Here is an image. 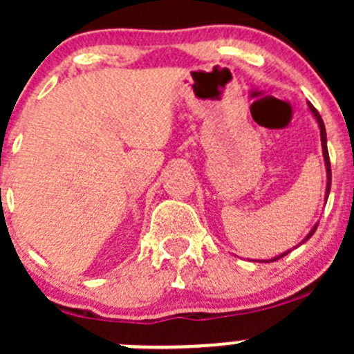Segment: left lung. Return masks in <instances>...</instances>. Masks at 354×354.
<instances>
[{
  "label": "left lung",
  "mask_w": 354,
  "mask_h": 354,
  "mask_svg": "<svg viewBox=\"0 0 354 354\" xmlns=\"http://www.w3.org/2000/svg\"><path fill=\"white\" fill-rule=\"evenodd\" d=\"M308 106H310V111H312V113L315 114L317 121H319V127H320V135H322V149H324V159H326V167H327V180H329V183H327V197H329V192H330V180H332V173H330V159H329V151H327V133H326V127H324V121H322V118H320L319 111H317L315 108H313L312 104H308ZM317 226H319V224H317ZM317 226L313 227L312 231H310V234H308V236H306V240H308V238L312 236L313 233H315ZM286 253H288V252H286ZM286 253H283V255H281V257H284V255H286ZM281 257H276V259H272V260H270V262H274V260H279Z\"/></svg>",
  "instance_id": "1"
}]
</instances>
